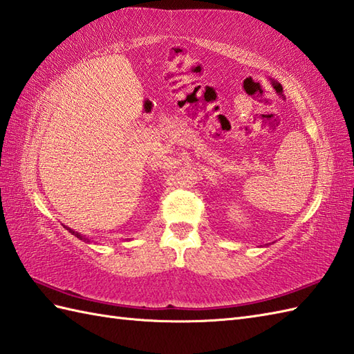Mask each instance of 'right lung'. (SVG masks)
<instances>
[{"instance_id":"add662e5","label":"right lung","mask_w":354,"mask_h":354,"mask_svg":"<svg viewBox=\"0 0 354 354\" xmlns=\"http://www.w3.org/2000/svg\"><path fill=\"white\" fill-rule=\"evenodd\" d=\"M64 226V225H63ZM66 227V231H69L72 235H75L77 238H80V240H84L86 243H90V240H87V238L83 235V234H80V232H77V231H73V229H71V227H68V226H64Z\"/></svg>"}]
</instances>
